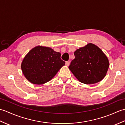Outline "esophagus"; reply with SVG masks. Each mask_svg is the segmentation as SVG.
Masks as SVG:
<instances>
[{
    "mask_svg": "<svg viewBox=\"0 0 125 125\" xmlns=\"http://www.w3.org/2000/svg\"><path fill=\"white\" fill-rule=\"evenodd\" d=\"M69 64H70V62H68V61H67V62H65V65L67 66V67H68V66L69 65Z\"/></svg>",
    "mask_w": 125,
    "mask_h": 125,
    "instance_id": "esophagus-1",
    "label": "esophagus"
}]
</instances>
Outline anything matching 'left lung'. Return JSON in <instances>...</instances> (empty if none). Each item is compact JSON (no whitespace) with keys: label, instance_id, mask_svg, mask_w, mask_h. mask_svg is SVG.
<instances>
[{"label":"left lung","instance_id":"1","mask_svg":"<svg viewBox=\"0 0 125 125\" xmlns=\"http://www.w3.org/2000/svg\"><path fill=\"white\" fill-rule=\"evenodd\" d=\"M69 69L82 83L92 84L105 77L109 68L108 58L102 50L91 43L77 49Z\"/></svg>","mask_w":125,"mask_h":125}]
</instances>
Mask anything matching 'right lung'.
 Returning <instances> with one entry per match:
<instances>
[{"mask_svg": "<svg viewBox=\"0 0 125 125\" xmlns=\"http://www.w3.org/2000/svg\"><path fill=\"white\" fill-rule=\"evenodd\" d=\"M61 53L50 47L38 46L31 49L22 61L23 75L34 84L40 85L50 81L63 65Z\"/></svg>", "mask_w": 125, "mask_h": 125, "instance_id": "right-lung-1", "label": "right lung"}]
</instances>
